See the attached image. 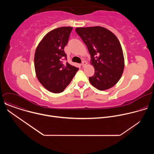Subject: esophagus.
<instances>
[{"label": "esophagus", "instance_id": "34e87169", "mask_svg": "<svg viewBox=\"0 0 154 154\" xmlns=\"http://www.w3.org/2000/svg\"><path fill=\"white\" fill-rule=\"evenodd\" d=\"M86 64H87V63H86V61H83L82 62V65L83 67H85Z\"/></svg>", "mask_w": 154, "mask_h": 154}]
</instances>
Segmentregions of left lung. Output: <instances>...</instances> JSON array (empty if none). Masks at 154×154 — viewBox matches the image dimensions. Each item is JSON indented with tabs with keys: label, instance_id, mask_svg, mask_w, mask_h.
I'll use <instances>...</instances> for the list:
<instances>
[{
	"label": "left lung",
	"instance_id": "obj_1",
	"mask_svg": "<svg viewBox=\"0 0 154 154\" xmlns=\"http://www.w3.org/2000/svg\"><path fill=\"white\" fill-rule=\"evenodd\" d=\"M77 34L91 55L94 74L89 77L91 84L103 91L115 86L124 68V58L119 41L111 31L100 26L77 27Z\"/></svg>",
	"mask_w": 154,
	"mask_h": 154
}]
</instances>
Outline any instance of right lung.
Here are the masks:
<instances>
[{
    "instance_id": "right-lung-1",
    "label": "right lung",
    "mask_w": 154,
    "mask_h": 154,
    "mask_svg": "<svg viewBox=\"0 0 154 154\" xmlns=\"http://www.w3.org/2000/svg\"><path fill=\"white\" fill-rule=\"evenodd\" d=\"M71 27H62L48 32L38 44L34 62L36 75L48 91L60 93L70 83L79 68L62 59L67 58L64 48L68 44Z\"/></svg>"
}]
</instances>
